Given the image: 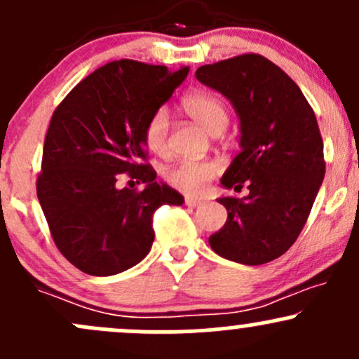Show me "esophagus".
I'll list each match as a JSON object with an SVG mask.
<instances>
[{"label":"esophagus","mask_w":359,"mask_h":359,"mask_svg":"<svg viewBox=\"0 0 359 359\" xmlns=\"http://www.w3.org/2000/svg\"><path fill=\"white\" fill-rule=\"evenodd\" d=\"M201 199H198V198H191V196H187L186 198V205L189 206V208H196V206H199L201 205Z\"/></svg>","instance_id":"obj_1"}]
</instances>
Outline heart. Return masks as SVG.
<instances>
[{"label": "heart", "instance_id": "obj_1", "mask_svg": "<svg viewBox=\"0 0 359 359\" xmlns=\"http://www.w3.org/2000/svg\"><path fill=\"white\" fill-rule=\"evenodd\" d=\"M182 108L210 134L218 135L229 126V110L224 101L206 90H196L184 97ZM142 141L154 154H167L170 149V116L167 108H158L146 120ZM222 172L215 160H182L165 173L167 182L187 194H198Z\"/></svg>", "mask_w": 359, "mask_h": 359}]
</instances>
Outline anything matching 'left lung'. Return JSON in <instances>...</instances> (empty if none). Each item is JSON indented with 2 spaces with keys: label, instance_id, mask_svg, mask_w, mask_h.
<instances>
[{
  "label": "left lung",
  "instance_id": "1",
  "mask_svg": "<svg viewBox=\"0 0 359 359\" xmlns=\"http://www.w3.org/2000/svg\"><path fill=\"white\" fill-rule=\"evenodd\" d=\"M196 77L229 97L241 118V153L222 184L246 198H220L227 222L210 236L222 258L263 265L296 243L325 177L313 108L280 67L256 53L203 65Z\"/></svg>",
  "mask_w": 359,
  "mask_h": 359
}]
</instances>
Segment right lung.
<instances>
[{
  "instance_id": "1",
  "label": "right lung",
  "mask_w": 359,
  "mask_h": 359,
  "mask_svg": "<svg viewBox=\"0 0 359 359\" xmlns=\"http://www.w3.org/2000/svg\"><path fill=\"white\" fill-rule=\"evenodd\" d=\"M187 74L116 60L79 82L53 113L37 198L56 248L84 273L108 277L137 265L153 244L154 211L184 203L154 180L142 129ZM120 172L147 187L118 190Z\"/></svg>"
}]
</instances>
